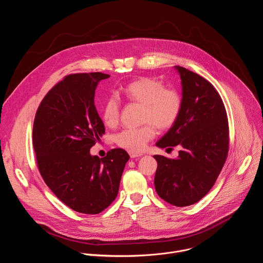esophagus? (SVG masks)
Returning <instances> with one entry per match:
<instances>
[{
    "mask_svg": "<svg viewBox=\"0 0 263 263\" xmlns=\"http://www.w3.org/2000/svg\"><path fill=\"white\" fill-rule=\"evenodd\" d=\"M141 155H143V154H142V153H138V152L129 151V156L132 157V159H136V157H140Z\"/></svg>",
    "mask_w": 263,
    "mask_h": 263,
    "instance_id": "esophagus-1",
    "label": "esophagus"
}]
</instances>
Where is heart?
I'll return each mask as SVG.
<instances>
[{
	"mask_svg": "<svg viewBox=\"0 0 263 263\" xmlns=\"http://www.w3.org/2000/svg\"><path fill=\"white\" fill-rule=\"evenodd\" d=\"M119 93L130 103L142 104L141 121L137 128H127L116 136V144L128 151L140 152L155 136V126L161 130L171 128L178 120L182 110V96L172 87H165L162 81L142 77L124 85ZM121 106L119 99L109 96L101 107V118L107 126L119 123Z\"/></svg>",
	"mask_w": 263,
	"mask_h": 263,
	"instance_id": "obj_1",
	"label": "heart"
}]
</instances>
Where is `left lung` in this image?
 <instances>
[{"mask_svg":"<svg viewBox=\"0 0 263 263\" xmlns=\"http://www.w3.org/2000/svg\"><path fill=\"white\" fill-rule=\"evenodd\" d=\"M182 85V110L177 122L156 143L180 148L176 159L154 155L155 191L166 202L189 206L214 186L227 160L229 125L224 102L216 88L201 76L175 66Z\"/></svg>","mask_w":263,"mask_h":263,"instance_id":"1","label":"left lung"}]
</instances>
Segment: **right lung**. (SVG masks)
Listing matches in <instances>:
<instances>
[{"label": "right lung", "mask_w": 263, "mask_h": 263, "mask_svg": "<svg viewBox=\"0 0 263 263\" xmlns=\"http://www.w3.org/2000/svg\"><path fill=\"white\" fill-rule=\"evenodd\" d=\"M109 74L72 73L41 100L33 125L37 166L46 185L73 211L96 215L116 199L128 153L120 148L99 159L90 149L104 134L94 106L97 84Z\"/></svg>", "instance_id": "right-lung-1"}]
</instances>
